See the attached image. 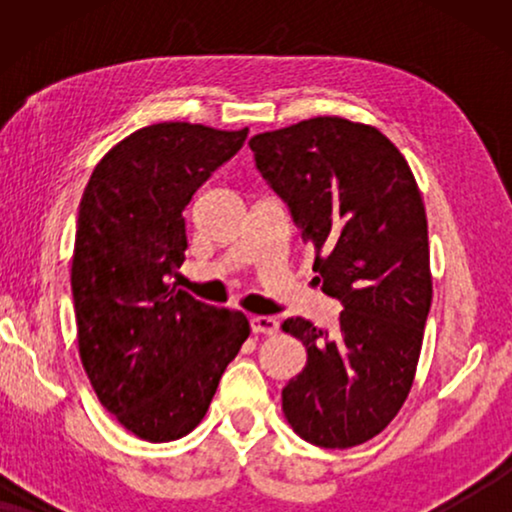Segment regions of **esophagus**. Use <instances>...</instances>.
<instances>
[{"mask_svg": "<svg viewBox=\"0 0 512 512\" xmlns=\"http://www.w3.org/2000/svg\"><path fill=\"white\" fill-rule=\"evenodd\" d=\"M251 331L263 335H275L279 331V324L275 317H251Z\"/></svg>", "mask_w": 512, "mask_h": 512, "instance_id": "34e87169", "label": "esophagus"}]
</instances>
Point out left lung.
I'll return each instance as SVG.
<instances>
[{
    "mask_svg": "<svg viewBox=\"0 0 512 512\" xmlns=\"http://www.w3.org/2000/svg\"><path fill=\"white\" fill-rule=\"evenodd\" d=\"M256 170L317 249L321 291L342 305L335 331L282 328L307 366L282 391L307 443L347 450L375 438L408 398L431 310L429 228L401 151L368 125L310 118L249 142Z\"/></svg>",
    "mask_w": 512,
    "mask_h": 512,
    "instance_id": "left-lung-1",
    "label": "left lung"
}]
</instances>
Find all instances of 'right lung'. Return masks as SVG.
Segmentation results:
<instances>
[{
	"mask_svg": "<svg viewBox=\"0 0 512 512\" xmlns=\"http://www.w3.org/2000/svg\"><path fill=\"white\" fill-rule=\"evenodd\" d=\"M249 130L158 123L90 174L76 221L72 296L97 398L149 443L191 433L249 338L242 312L205 305L170 279L184 263V209Z\"/></svg>",
	"mask_w": 512,
	"mask_h": 512,
	"instance_id": "add662e5",
	"label": "right lung"
}]
</instances>
